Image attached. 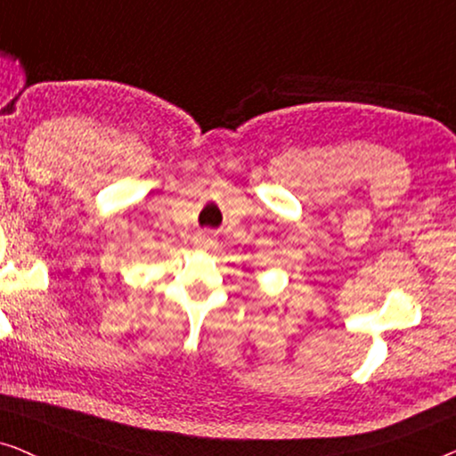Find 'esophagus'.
Returning <instances> with one entry per match:
<instances>
[{"label": "esophagus", "mask_w": 456, "mask_h": 456, "mask_svg": "<svg viewBox=\"0 0 456 456\" xmlns=\"http://www.w3.org/2000/svg\"><path fill=\"white\" fill-rule=\"evenodd\" d=\"M197 245L201 248H214L216 247V240L211 239V236H201V239L197 240Z\"/></svg>", "instance_id": "1"}]
</instances>
